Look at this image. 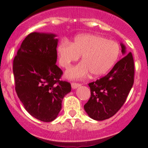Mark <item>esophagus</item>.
I'll return each mask as SVG.
<instances>
[{
    "instance_id": "1",
    "label": "esophagus",
    "mask_w": 148,
    "mask_h": 148,
    "mask_svg": "<svg viewBox=\"0 0 148 148\" xmlns=\"http://www.w3.org/2000/svg\"><path fill=\"white\" fill-rule=\"evenodd\" d=\"M80 86H81V84H80L75 83V82H73V83L71 84V86L73 89H77V88L79 87Z\"/></svg>"
}]
</instances>
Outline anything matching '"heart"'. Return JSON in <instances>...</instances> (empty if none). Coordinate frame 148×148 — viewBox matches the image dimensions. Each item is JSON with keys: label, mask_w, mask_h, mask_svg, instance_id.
Wrapping results in <instances>:
<instances>
[{"label": "heart", "mask_w": 148, "mask_h": 148, "mask_svg": "<svg viewBox=\"0 0 148 148\" xmlns=\"http://www.w3.org/2000/svg\"><path fill=\"white\" fill-rule=\"evenodd\" d=\"M57 53L59 64L64 68H68L82 56L83 62L65 73L68 79H81L90 73L93 77L106 74L118 58L120 47L114 41L107 40L101 36L84 34L75 37L71 44L67 41L61 42Z\"/></svg>", "instance_id": "obj_1"}]
</instances>
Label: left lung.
<instances>
[{
	"label": "left lung",
	"instance_id": "8db88e82",
	"mask_svg": "<svg viewBox=\"0 0 148 148\" xmlns=\"http://www.w3.org/2000/svg\"><path fill=\"white\" fill-rule=\"evenodd\" d=\"M124 57L106 76L89 84L91 96L84 105L90 118L97 121L110 118L120 109L134 84V62L131 53L120 43Z\"/></svg>",
	"mask_w": 148,
	"mask_h": 148
}]
</instances>
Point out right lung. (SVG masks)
<instances>
[{
	"label": "right lung",
	"mask_w": 148,
	"mask_h": 148,
	"mask_svg": "<svg viewBox=\"0 0 148 148\" xmlns=\"http://www.w3.org/2000/svg\"><path fill=\"white\" fill-rule=\"evenodd\" d=\"M56 34L33 32L23 41L13 62L15 90L25 110L34 118L51 122L62 109L71 85L60 81Z\"/></svg>",
	"instance_id": "right-lung-1"
}]
</instances>
